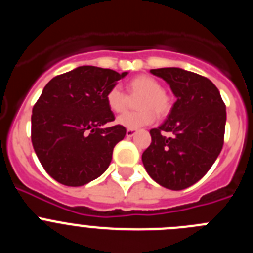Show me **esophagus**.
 I'll return each instance as SVG.
<instances>
[{
    "instance_id": "esophagus-1",
    "label": "esophagus",
    "mask_w": 253,
    "mask_h": 253,
    "mask_svg": "<svg viewBox=\"0 0 253 253\" xmlns=\"http://www.w3.org/2000/svg\"><path fill=\"white\" fill-rule=\"evenodd\" d=\"M135 134H137V130H135V129H128V130H126V137L128 138L134 137Z\"/></svg>"
}]
</instances>
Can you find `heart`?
<instances>
[{
    "label": "heart",
    "instance_id": "1",
    "mask_svg": "<svg viewBox=\"0 0 253 253\" xmlns=\"http://www.w3.org/2000/svg\"><path fill=\"white\" fill-rule=\"evenodd\" d=\"M129 95H139L140 99L138 100V107L142 109L139 111H129L123 114L118 118V124L123 125L128 129H138L146 125L152 124L157 115H166L171 109V101L169 96L162 91V86L156 78L147 75H140L131 78L128 82ZM106 104L113 113L119 114L128 107L129 99L126 93L120 88L119 86L111 87L106 93Z\"/></svg>",
    "mask_w": 253,
    "mask_h": 253
}]
</instances>
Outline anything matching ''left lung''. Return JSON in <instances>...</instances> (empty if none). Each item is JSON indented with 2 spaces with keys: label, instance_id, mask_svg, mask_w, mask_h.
I'll return each mask as SVG.
<instances>
[{
  "label": "left lung",
  "instance_id": "left-lung-1",
  "mask_svg": "<svg viewBox=\"0 0 253 253\" xmlns=\"http://www.w3.org/2000/svg\"><path fill=\"white\" fill-rule=\"evenodd\" d=\"M151 73L165 80L177 100L163 124L149 131L152 143L143 152V165L161 186L184 190L209 171L222 151L225 105L215 84L198 73L175 67Z\"/></svg>",
  "mask_w": 253,
  "mask_h": 253
}]
</instances>
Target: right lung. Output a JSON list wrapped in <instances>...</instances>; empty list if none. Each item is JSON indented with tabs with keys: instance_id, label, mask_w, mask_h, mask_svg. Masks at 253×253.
Listing matches in <instances>:
<instances>
[{
	"instance_id": "right-lung-1",
	"label": "right lung",
	"mask_w": 253,
	"mask_h": 253,
	"mask_svg": "<svg viewBox=\"0 0 253 253\" xmlns=\"http://www.w3.org/2000/svg\"><path fill=\"white\" fill-rule=\"evenodd\" d=\"M128 72L82 66L51 78L33 107L31 142L48 175L66 186H82L101 176L124 139L106 93Z\"/></svg>"
}]
</instances>
